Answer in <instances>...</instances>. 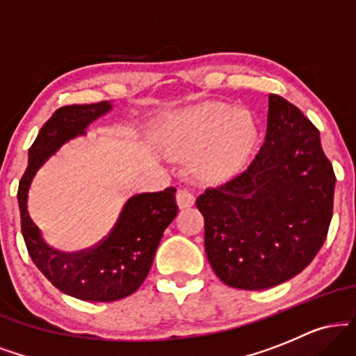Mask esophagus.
<instances>
[{
	"label": "esophagus",
	"instance_id": "1",
	"mask_svg": "<svg viewBox=\"0 0 356 356\" xmlns=\"http://www.w3.org/2000/svg\"><path fill=\"white\" fill-rule=\"evenodd\" d=\"M175 201H177V206L181 207V209H187V207L194 206L195 195L191 189H186V187H182V189H179L177 194H175Z\"/></svg>",
	"mask_w": 356,
	"mask_h": 356
}]
</instances>
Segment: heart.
<instances>
[{
  "label": "heart",
  "mask_w": 356,
  "mask_h": 356,
  "mask_svg": "<svg viewBox=\"0 0 356 356\" xmlns=\"http://www.w3.org/2000/svg\"><path fill=\"white\" fill-rule=\"evenodd\" d=\"M249 132L251 122L244 113L224 104H202L164 122L155 132V144L167 157L187 159L214 140L197 159L199 169L212 170L248 140Z\"/></svg>",
  "instance_id": "b5f03b06"
}]
</instances>
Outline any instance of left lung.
I'll return each instance as SVG.
<instances>
[{
  "mask_svg": "<svg viewBox=\"0 0 356 356\" xmlns=\"http://www.w3.org/2000/svg\"><path fill=\"white\" fill-rule=\"evenodd\" d=\"M334 182L316 127L271 93L259 152L243 172L207 187L195 201L219 280L257 291L303 271L328 234Z\"/></svg>",
  "mask_w": 356,
  "mask_h": 356,
  "instance_id": "8db88e82",
  "label": "left lung"
}]
</instances>
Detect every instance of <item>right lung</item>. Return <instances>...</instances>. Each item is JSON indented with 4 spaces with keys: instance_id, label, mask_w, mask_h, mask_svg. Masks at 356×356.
Returning a JSON list of instances; mask_svg holds the SVG:
<instances>
[{
    "instance_id": "add662e5",
    "label": "right lung",
    "mask_w": 356,
    "mask_h": 356,
    "mask_svg": "<svg viewBox=\"0 0 356 356\" xmlns=\"http://www.w3.org/2000/svg\"><path fill=\"white\" fill-rule=\"evenodd\" d=\"M110 108V102H99L56 110L28 150V167L18 187L23 239L35 266L65 295L104 303L132 295L144 283L162 234L177 216L174 187L130 197L112 231L95 246L79 252H61L44 243L28 214V191L36 170L65 142L83 136L87 127Z\"/></svg>"
}]
</instances>
